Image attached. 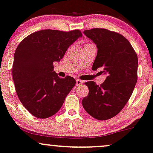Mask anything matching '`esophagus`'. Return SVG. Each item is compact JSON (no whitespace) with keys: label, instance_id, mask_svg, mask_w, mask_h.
<instances>
[{"label":"esophagus","instance_id":"1","mask_svg":"<svg viewBox=\"0 0 153 153\" xmlns=\"http://www.w3.org/2000/svg\"><path fill=\"white\" fill-rule=\"evenodd\" d=\"M83 83V81L80 80H76V82H75V84H76L77 86H79V85H81Z\"/></svg>","mask_w":153,"mask_h":153}]
</instances>
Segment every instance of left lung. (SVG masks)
<instances>
[{"label":"left lung","instance_id":"obj_1","mask_svg":"<svg viewBox=\"0 0 153 153\" xmlns=\"http://www.w3.org/2000/svg\"><path fill=\"white\" fill-rule=\"evenodd\" d=\"M83 33L97 49L92 70L102 68L107 77L101 85L93 81L85 82L89 94L83 98L82 107L96 119H111L121 111L133 93L138 78V57L129 42L119 33L100 28Z\"/></svg>","mask_w":153,"mask_h":153}]
</instances>
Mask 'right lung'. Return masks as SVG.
Wrapping results in <instances>:
<instances>
[{"mask_svg": "<svg viewBox=\"0 0 153 153\" xmlns=\"http://www.w3.org/2000/svg\"><path fill=\"white\" fill-rule=\"evenodd\" d=\"M80 30H43L25 38L14 54L13 78L21 103L32 115L46 119L55 114L75 85L72 77L59 78V62L71 44L82 37Z\"/></svg>", "mask_w": 153, "mask_h": 153, "instance_id": "obj_1", "label": "right lung"}]
</instances>
